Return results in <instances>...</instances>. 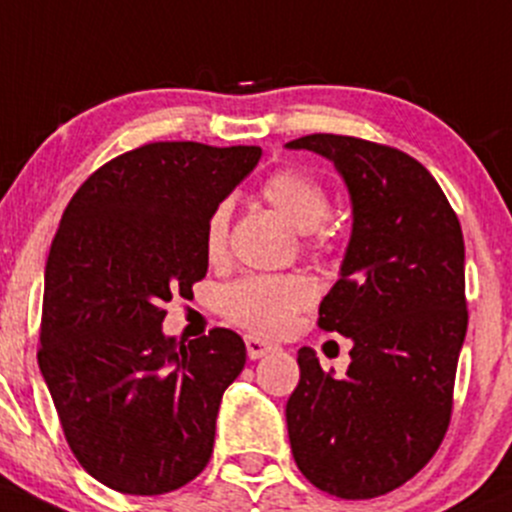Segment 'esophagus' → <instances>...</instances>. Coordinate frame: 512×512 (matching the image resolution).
<instances>
[{
	"instance_id": "34e87169",
	"label": "esophagus",
	"mask_w": 512,
	"mask_h": 512,
	"mask_svg": "<svg viewBox=\"0 0 512 512\" xmlns=\"http://www.w3.org/2000/svg\"><path fill=\"white\" fill-rule=\"evenodd\" d=\"M245 348H247V355H250L252 360L265 358L267 353L277 351V346H274V343L265 341V338H257V336H245Z\"/></svg>"
}]
</instances>
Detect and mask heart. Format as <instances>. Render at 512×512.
<instances>
[{"label":"heart","mask_w":512,"mask_h":512,"mask_svg":"<svg viewBox=\"0 0 512 512\" xmlns=\"http://www.w3.org/2000/svg\"><path fill=\"white\" fill-rule=\"evenodd\" d=\"M260 196L294 228L304 230V238L314 250H326L331 245V233L324 223L331 213V198L319 179L294 166H282L262 181ZM228 225L230 203L223 201L213 208L203 228V247L211 260L225 255ZM311 301L314 284L301 274H247L223 289L220 309L233 324L277 336L292 326L294 316Z\"/></svg>","instance_id":"obj_1"}]
</instances>
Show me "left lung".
<instances>
[{
	"mask_svg": "<svg viewBox=\"0 0 512 512\" xmlns=\"http://www.w3.org/2000/svg\"><path fill=\"white\" fill-rule=\"evenodd\" d=\"M321 154L346 181L353 233L319 326L353 341L343 378L299 351L287 402L294 461L336 498L395 491L437 454L451 422L464 346V235L432 174L387 144L306 134L287 144Z\"/></svg>",
	"mask_w": 512,
	"mask_h": 512,
	"instance_id": "8db88e82",
	"label": "left lung"
}]
</instances>
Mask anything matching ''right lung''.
Returning a JSON list of instances; mask_svg holds the SVG:
<instances>
[{
  "instance_id": "1",
  "label": "right lung",
  "mask_w": 512,
  "mask_h": 512,
  "mask_svg": "<svg viewBox=\"0 0 512 512\" xmlns=\"http://www.w3.org/2000/svg\"><path fill=\"white\" fill-rule=\"evenodd\" d=\"M260 147L152 142L75 191L43 277L39 368L85 471L129 496L176 491L206 469L225 387L245 368L230 328L164 336V304L206 277L208 215Z\"/></svg>"
}]
</instances>
